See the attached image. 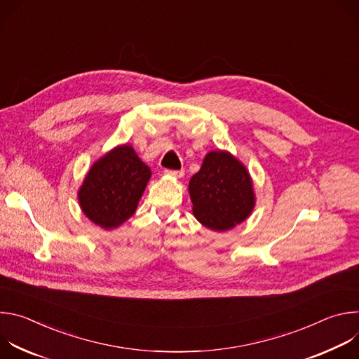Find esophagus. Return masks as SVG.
I'll list each match as a JSON object with an SVG mask.
<instances>
[{
	"label": "esophagus",
	"instance_id": "34e87169",
	"mask_svg": "<svg viewBox=\"0 0 359 359\" xmlns=\"http://www.w3.org/2000/svg\"><path fill=\"white\" fill-rule=\"evenodd\" d=\"M165 173L169 175V176L177 177V179H180V177L184 176V172H183V170H170V169H168V170H165Z\"/></svg>",
	"mask_w": 359,
	"mask_h": 359
}]
</instances>
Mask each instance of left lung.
<instances>
[{
    "label": "left lung",
    "instance_id": "left-lung-1",
    "mask_svg": "<svg viewBox=\"0 0 359 359\" xmlns=\"http://www.w3.org/2000/svg\"><path fill=\"white\" fill-rule=\"evenodd\" d=\"M189 191L196 219L212 230L224 231L248 217L254 193L248 172L227 151H210L190 179Z\"/></svg>",
    "mask_w": 359,
    "mask_h": 359
}]
</instances>
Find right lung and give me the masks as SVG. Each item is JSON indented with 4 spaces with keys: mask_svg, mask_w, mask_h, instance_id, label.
<instances>
[{
    "mask_svg": "<svg viewBox=\"0 0 359 359\" xmlns=\"http://www.w3.org/2000/svg\"><path fill=\"white\" fill-rule=\"evenodd\" d=\"M150 175L132 146L115 147L83 180L78 194L83 213L107 230L121 226L135 213Z\"/></svg>",
    "mask_w": 359,
    "mask_h": 359,
    "instance_id": "right-lung-1",
    "label": "right lung"
}]
</instances>
